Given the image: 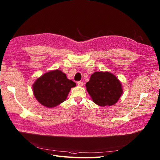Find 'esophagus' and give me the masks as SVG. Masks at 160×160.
<instances>
[{"label":"esophagus","instance_id":"34e87169","mask_svg":"<svg viewBox=\"0 0 160 160\" xmlns=\"http://www.w3.org/2000/svg\"><path fill=\"white\" fill-rule=\"evenodd\" d=\"M77 84L79 86H83V82H82V81H79L77 82Z\"/></svg>","mask_w":160,"mask_h":160}]
</instances>
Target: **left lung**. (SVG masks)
Segmentation results:
<instances>
[{
	"label": "left lung",
	"instance_id": "8db88e82",
	"mask_svg": "<svg viewBox=\"0 0 160 160\" xmlns=\"http://www.w3.org/2000/svg\"><path fill=\"white\" fill-rule=\"evenodd\" d=\"M86 86L93 101L102 107L117 103L123 92L121 82L110 72H95Z\"/></svg>",
	"mask_w": 160,
	"mask_h": 160
}]
</instances>
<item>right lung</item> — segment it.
I'll list each match as a JSON object with an SVG mask.
<instances>
[{"label":"right lung","instance_id":"add662e5","mask_svg":"<svg viewBox=\"0 0 160 160\" xmlns=\"http://www.w3.org/2000/svg\"><path fill=\"white\" fill-rule=\"evenodd\" d=\"M75 86V82L67 78L62 71L56 69L47 72L38 78L32 88L38 101L50 108L64 102L71 89Z\"/></svg>","mask_w":160,"mask_h":160}]
</instances>
